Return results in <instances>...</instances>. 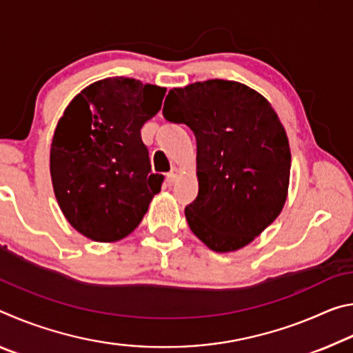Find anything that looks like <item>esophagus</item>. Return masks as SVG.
Returning <instances> with one entry per match:
<instances>
[{"mask_svg":"<svg viewBox=\"0 0 353 353\" xmlns=\"http://www.w3.org/2000/svg\"><path fill=\"white\" fill-rule=\"evenodd\" d=\"M177 176H179V170L172 166L171 171L166 174V182H168V185H174L177 181Z\"/></svg>","mask_w":353,"mask_h":353,"instance_id":"1","label":"esophagus"}]
</instances>
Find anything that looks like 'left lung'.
I'll return each instance as SVG.
<instances>
[{
    "instance_id": "1",
    "label": "left lung",
    "mask_w": 353,
    "mask_h": 353,
    "mask_svg": "<svg viewBox=\"0 0 353 353\" xmlns=\"http://www.w3.org/2000/svg\"><path fill=\"white\" fill-rule=\"evenodd\" d=\"M163 117L196 137L199 191L185 207L191 232L214 252L244 248L288 194L291 152L277 113L244 83L210 79L170 90Z\"/></svg>"
}]
</instances>
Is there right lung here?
<instances>
[{"instance_id":"add662e5","label":"right lung","mask_w":353,"mask_h":353,"mask_svg":"<svg viewBox=\"0 0 353 353\" xmlns=\"http://www.w3.org/2000/svg\"><path fill=\"white\" fill-rule=\"evenodd\" d=\"M166 88L130 77L88 85L59 119L50 170L65 218L93 241L134 232L162 188L140 130L162 107Z\"/></svg>"}]
</instances>
